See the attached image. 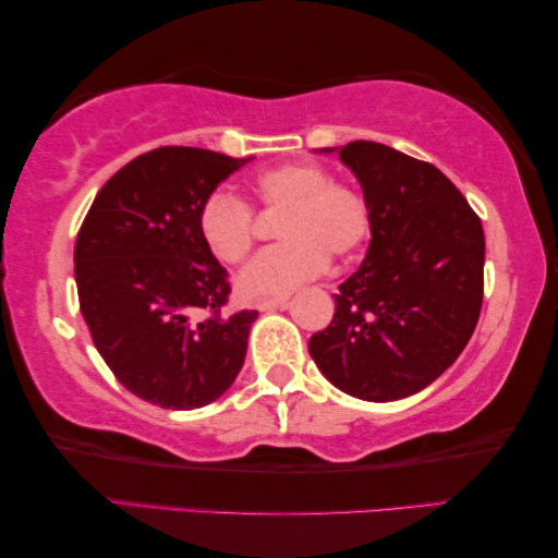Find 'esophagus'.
Wrapping results in <instances>:
<instances>
[{
	"mask_svg": "<svg viewBox=\"0 0 558 558\" xmlns=\"http://www.w3.org/2000/svg\"><path fill=\"white\" fill-rule=\"evenodd\" d=\"M289 304V296H274V299H262L257 301L259 312H274V308H284Z\"/></svg>",
	"mask_w": 558,
	"mask_h": 558,
	"instance_id": "esophagus-1",
	"label": "esophagus"
}]
</instances>
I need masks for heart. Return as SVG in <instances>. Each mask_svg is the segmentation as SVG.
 <instances>
[{
    "mask_svg": "<svg viewBox=\"0 0 558 558\" xmlns=\"http://www.w3.org/2000/svg\"><path fill=\"white\" fill-rule=\"evenodd\" d=\"M254 199L269 213H284L279 236L284 242L262 252L242 271L240 291L250 299L287 294L301 281L314 279L328 257L349 259L371 230L363 195L333 182L312 162H287L254 180ZM199 234L209 252L225 264H240L254 244V213L244 199L213 193L197 213Z\"/></svg>",
    "mask_w": 558,
    "mask_h": 558,
    "instance_id": "obj_1",
    "label": "heart"
}]
</instances>
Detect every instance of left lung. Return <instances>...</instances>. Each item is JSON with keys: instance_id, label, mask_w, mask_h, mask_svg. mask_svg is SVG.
I'll return each instance as SVG.
<instances>
[{"instance_id": "8db88e82", "label": "left lung", "mask_w": 558, "mask_h": 558, "mask_svg": "<svg viewBox=\"0 0 558 558\" xmlns=\"http://www.w3.org/2000/svg\"><path fill=\"white\" fill-rule=\"evenodd\" d=\"M339 158L361 182L371 244L308 353L339 390L390 403L440 378L472 339L485 294V232L430 162L373 141L343 145Z\"/></svg>"}]
</instances>
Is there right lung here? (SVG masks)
<instances>
[{
	"label": "right lung",
	"instance_id": "add662e5",
	"mask_svg": "<svg viewBox=\"0 0 558 558\" xmlns=\"http://www.w3.org/2000/svg\"><path fill=\"white\" fill-rule=\"evenodd\" d=\"M250 160L182 145L138 155L100 187L78 230L73 274L90 339L153 405H209L242 371L257 312L222 314L230 281L197 213Z\"/></svg>",
	"mask_w": 558,
	"mask_h": 558
}]
</instances>
